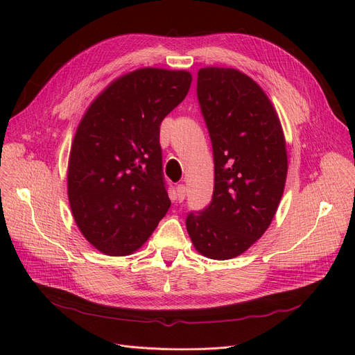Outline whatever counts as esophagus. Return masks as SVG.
Returning a JSON list of instances; mask_svg holds the SVG:
<instances>
[{"instance_id": "1", "label": "esophagus", "mask_w": 355, "mask_h": 355, "mask_svg": "<svg viewBox=\"0 0 355 355\" xmlns=\"http://www.w3.org/2000/svg\"><path fill=\"white\" fill-rule=\"evenodd\" d=\"M176 196H178V200L182 202L185 200L187 197V187L184 184H180L176 187Z\"/></svg>"}]
</instances>
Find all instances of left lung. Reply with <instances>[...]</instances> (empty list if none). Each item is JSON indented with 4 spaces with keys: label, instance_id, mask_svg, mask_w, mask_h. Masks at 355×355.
Here are the masks:
<instances>
[{
    "label": "left lung",
    "instance_id": "obj_1",
    "mask_svg": "<svg viewBox=\"0 0 355 355\" xmlns=\"http://www.w3.org/2000/svg\"><path fill=\"white\" fill-rule=\"evenodd\" d=\"M197 98L214 161L211 202L187 216L198 253L232 259L271 225L287 176L286 139L265 92L234 68H201Z\"/></svg>",
    "mask_w": 355,
    "mask_h": 355
}]
</instances>
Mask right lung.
<instances>
[{
    "label": "right lung",
    "mask_w": 355,
    "mask_h": 355,
    "mask_svg": "<svg viewBox=\"0 0 355 355\" xmlns=\"http://www.w3.org/2000/svg\"><path fill=\"white\" fill-rule=\"evenodd\" d=\"M188 71L142 68L114 80L78 124L68 163V198L84 239L127 256L166 216L159 124L185 99Z\"/></svg>",
    "instance_id": "obj_1"
}]
</instances>
